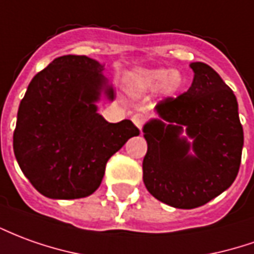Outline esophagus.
Masks as SVG:
<instances>
[{
  "label": "esophagus",
  "mask_w": 254,
  "mask_h": 254,
  "mask_svg": "<svg viewBox=\"0 0 254 254\" xmlns=\"http://www.w3.org/2000/svg\"><path fill=\"white\" fill-rule=\"evenodd\" d=\"M132 121H133V124L136 125V127H139V129H141V127L144 125V122H145V115L144 114H134L132 117Z\"/></svg>",
  "instance_id": "obj_1"
}]
</instances>
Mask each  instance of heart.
Here are the masks:
<instances>
[{"label":"heart","mask_w":254,"mask_h":254,"mask_svg":"<svg viewBox=\"0 0 254 254\" xmlns=\"http://www.w3.org/2000/svg\"><path fill=\"white\" fill-rule=\"evenodd\" d=\"M125 85L133 92L161 89L165 95H173L182 88L183 75L177 70L168 68H136L125 77Z\"/></svg>","instance_id":"1"}]
</instances>
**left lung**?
<instances>
[{"label": "left lung", "mask_w": 254, "mask_h": 254, "mask_svg": "<svg viewBox=\"0 0 254 254\" xmlns=\"http://www.w3.org/2000/svg\"><path fill=\"white\" fill-rule=\"evenodd\" d=\"M190 67V89L158 103V118L143 127L145 189L177 209L202 206L226 191L238 175L244 147L234 92L210 65Z\"/></svg>", "instance_id": "obj_1"}]
</instances>
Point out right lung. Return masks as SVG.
I'll return each instance as SVG.
<instances>
[{"label":"right lung","instance_id":"add662e5","mask_svg":"<svg viewBox=\"0 0 254 254\" xmlns=\"http://www.w3.org/2000/svg\"><path fill=\"white\" fill-rule=\"evenodd\" d=\"M104 64L88 56L55 59L28 85L17 111L13 151L35 190L52 199L93 194L106 164L137 136L132 121L107 122L96 103L115 93L103 75Z\"/></svg>","mask_w":254,"mask_h":254}]
</instances>
